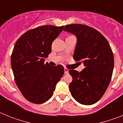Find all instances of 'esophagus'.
I'll return each instance as SVG.
<instances>
[{"label":"esophagus","instance_id":"obj_1","mask_svg":"<svg viewBox=\"0 0 123 123\" xmlns=\"http://www.w3.org/2000/svg\"><path fill=\"white\" fill-rule=\"evenodd\" d=\"M68 71H69L68 69H67V68H64V73H65V74H68Z\"/></svg>","mask_w":123,"mask_h":123}]
</instances>
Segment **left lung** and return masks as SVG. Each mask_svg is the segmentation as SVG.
I'll return each instance as SVG.
<instances>
[{"label": "left lung", "mask_w": 123, "mask_h": 123, "mask_svg": "<svg viewBox=\"0 0 123 123\" xmlns=\"http://www.w3.org/2000/svg\"><path fill=\"white\" fill-rule=\"evenodd\" d=\"M63 30L76 37L73 58L81 61L85 67L79 73L74 69L69 71L73 78L69 85L71 95L82 105L95 104L107 89L112 76L114 56L111 49L102 34L86 25H66Z\"/></svg>", "instance_id": "left-lung-1"}]
</instances>
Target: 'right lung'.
<instances>
[{"instance_id":"add662e5","label":"right lung","mask_w":123,"mask_h":123,"mask_svg":"<svg viewBox=\"0 0 123 123\" xmlns=\"http://www.w3.org/2000/svg\"><path fill=\"white\" fill-rule=\"evenodd\" d=\"M63 27L46 25L31 29L14 46L11 65L15 82L25 98L33 104L49 100L64 74L62 65L44 63V58L50 54L52 42Z\"/></svg>"}]
</instances>
